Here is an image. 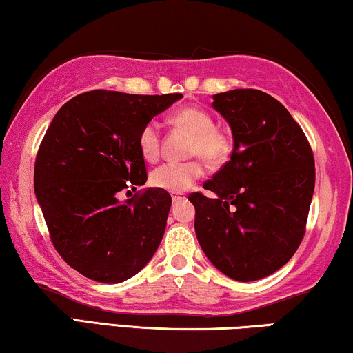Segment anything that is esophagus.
Segmentation results:
<instances>
[{
	"label": "esophagus",
	"mask_w": 353,
	"mask_h": 353,
	"mask_svg": "<svg viewBox=\"0 0 353 353\" xmlns=\"http://www.w3.org/2000/svg\"><path fill=\"white\" fill-rule=\"evenodd\" d=\"M171 198H172V203H179V201H183V199H187V196L183 193H174L171 194Z\"/></svg>",
	"instance_id": "1"
}]
</instances>
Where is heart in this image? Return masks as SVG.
I'll return each mask as SVG.
<instances>
[{"mask_svg":"<svg viewBox=\"0 0 353 353\" xmlns=\"http://www.w3.org/2000/svg\"><path fill=\"white\" fill-rule=\"evenodd\" d=\"M172 122L190 131L193 134L190 152L199 155L208 163H220L227 159L230 141L222 131L215 128V120L208 110L198 108H185L172 115ZM138 145L145 160L154 161L160 154V128L155 122H149L141 130ZM203 163L166 161L155 168L150 174V183L161 190L181 193L190 188L203 176Z\"/></svg>","mask_w":353,"mask_h":353,"instance_id":"1","label":"heart"}]
</instances>
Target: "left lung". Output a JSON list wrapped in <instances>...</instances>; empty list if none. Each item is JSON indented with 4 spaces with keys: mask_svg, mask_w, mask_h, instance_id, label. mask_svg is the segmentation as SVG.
Wrapping results in <instances>:
<instances>
[{
    "mask_svg": "<svg viewBox=\"0 0 353 353\" xmlns=\"http://www.w3.org/2000/svg\"><path fill=\"white\" fill-rule=\"evenodd\" d=\"M233 134L230 161L192 193L194 231L209 261L238 282L259 281L292 259L311 208L315 168L290 112L254 88L212 94Z\"/></svg>",
    "mask_w": 353,
    "mask_h": 353,
    "instance_id": "obj_1",
    "label": "left lung"
}]
</instances>
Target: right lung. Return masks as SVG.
Listing matches in <instances>:
<instances>
[{
    "instance_id": "obj_1",
    "label": "right lung",
    "mask_w": 353,
    "mask_h": 353,
    "mask_svg": "<svg viewBox=\"0 0 353 353\" xmlns=\"http://www.w3.org/2000/svg\"><path fill=\"white\" fill-rule=\"evenodd\" d=\"M181 98L87 92L63 104L47 128L34 163L36 199L57 252L82 276L123 282L159 249L170 193L149 188L125 201L119 193L145 183L141 130Z\"/></svg>"
}]
</instances>
